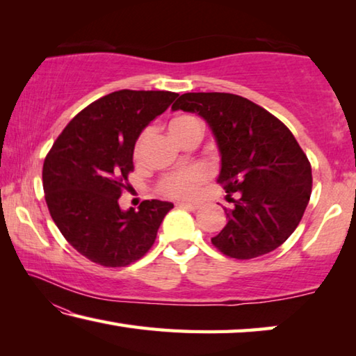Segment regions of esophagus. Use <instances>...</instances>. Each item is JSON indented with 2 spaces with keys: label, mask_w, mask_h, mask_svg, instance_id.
<instances>
[{
  "label": "esophagus",
  "mask_w": 356,
  "mask_h": 356,
  "mask_svg": "<svg viewBox=\"0 0 356 356\" xmlns=\"http://www.w3.org/2000/svg\"><path fill=\"white\" fill-rule=\"evenodd\" d=\"M179 207L188 209V210H200L202 207L201 202H180Z\"/></svg>",
  "instance_id": "34e87169"
}]
</instances>
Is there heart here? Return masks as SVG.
Masks as SVG:
<instances>
[{"mask_svg":"<svg viewBox=\"0 0 356 356\" xmlns=\"http://www.w3.org/2000/svg\"><path fill=\"white\" fill-rule=\"evenodd\" d=\"M197 122V119L193 116H179L174 118L170 122V131L171 134H176L188 127V125ZM144 136L141 135L140 140L136 141L135 146V155L140 154L141 144L144 141ZM209 179V171L204 166H190L184 171H176L171 172L161 179L160 188L168 196L172 197H191L195 196L197 191H200L204 182Z\"/></svg>","mask_w":356,"mask_h":356,"instance_id":"1","label":"heart"}]
</instances>
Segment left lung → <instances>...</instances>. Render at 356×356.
Listing matches in <instances>:
<instances>
[{
	"label": "left lung",
	"instance_id": "left-lung-1",
	"mask_svg": "<svg viewBox=\"0 0 356 356\" xmlns=\"http://www.w3.org/2000/svg\"><path fill=\"white\" fill-rule=\"evenodd\" d=\"M177 110L200 114L220 150L216 180L232 207L225 209L227 222L212 243L234 259L278 248L297 229L312 188L308 156L292 131L236 94L186 92L172 105Z\"/></svg>",
	"mask_w": 356,
	"mask_h": 356
}]
</instances>
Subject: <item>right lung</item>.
I'll use <instances>...</instances> for the list:
<instances>
[{"label":"right lung","mask_w":356,"mask_h":356,"mask_svg":"<svg viewBox=\"0 0 356 356\" xmlns=\"http://www.w3.org/2000/svg\"><path fill=\"white\" fill-rule=\"evenodd\" d=\"M179 94L122 89L105 95L70 120L42 170L48 210L64 238L89 261L125 267L154 245L166 201L122 210L119 197L134 171V149L150 120Z\"/></svg>","instance_id":"add662e5"}]
</instances>
